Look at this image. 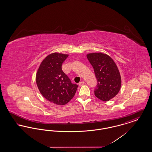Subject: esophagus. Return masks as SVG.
<instances>
[{
	"instance_id": "34e87169",
	"label": "esophagus",
	"mask_w": 152,
	"mask_h": 152,
	"mask_svg": "<svg viewBox=\"0 0 152 152\" xmlns=\"http://www.w3.org/2000/svg\"><path fill=\"white\" fill-rule=\"evenodd\" d=\"M84 84V81H81V82H80L79 84V87H81V86H83Z\"/></svg>"
}]
</instances>
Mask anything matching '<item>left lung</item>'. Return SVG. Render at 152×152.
Wrapping results in <instances>:
<instances>
[{
  "mask_svg": "<svg viewBox=\"0 0 152 152\" xmlns=\"http://www.w3.org/2000/svg\"><path fill=\"white\" fill-rule=\"evenodd\" d=\"M87 57L97 81L94 95L102 101H109L116 96L121 88V80L117 66L106 54L92 53L88 54Z\"/></svg>",
  "mask_w": 152,
  "mask_h": 152,
  "instance_id": "left-lung-1",
  "label": "left lung"
}]
</instances>
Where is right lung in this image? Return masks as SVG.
<instances>
[{
    "instance_id": "right-lung-1",
    "label": "right lung",
    "mask_w": 152,
    "mask_h": 152,
    "mask_svg": "<svg viewBox=\"0 0 152 152\" xmlns=\"http://www.w3.org/2000/svg\"><path fill=\"white\" fill-rule=\"evenodd\" d=\"M68 56L58 53L49 55L42 62L36 73V84L41 94L48 101L60 105L70 101L78 87L62 70V64Z\"/></svg>"
}]
</instances>
